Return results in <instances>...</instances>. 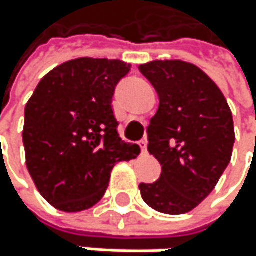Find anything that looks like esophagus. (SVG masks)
<instances>
[{"instance_id":"1","label":"esophagus","mask_w":256,"mask_h":256,"mask_svg":"<svg viewBox=\"0 0 256 256\" xmlns=\"http://www.w3.org/2000/svg\"><path fill=\"white\" fill-rule=\"evenodd\" d=\"M138 144H140V147H141V154H142V155L147 154V141L142 140V141H140Z\"/></svg>"}]
</instances>
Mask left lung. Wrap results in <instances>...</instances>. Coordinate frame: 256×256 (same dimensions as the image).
I'll return each instance as SVG.
<instances>
[{
	"label": "left lung",
	"mask_w": 256,
	"mask_h": 256,
	"mask_svg": "<svg viewBox=\"0 0 256 256\" xmlns=\"http://www.w3.org/2000/svg\"><path fill=\"white\" fill-rule=\"evenodd\" d=\"M140 70L160 96L147 149L162 166L158 181L140 184L141 196L156 212L188 214L215 189L230 162L232 110L216 82L192 62L155 60Z\"/></svg>",
	"instance_id": "left-lung-1"
}]
</instances>
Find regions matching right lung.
Segmentation results:
<instances>
[{
    "mask_svg": "<svg viewBox=\"0 0 256 256\" xmlns=\"http://www.w3.org/2000/svg\"><path fill=\"white\" fill-rule=\"evenodd\" d=\"M132 64L76 58L52 68L26 104V164L42 198L62 212L90 209L106 194L115 164L141 149L124 142L112 109Z\"/></svg>",
    "mask_w": 256,
    "mask_h": 256,
    "instance_id": "right-lung-1",
    "label": "right lung"
}]
</instances>
